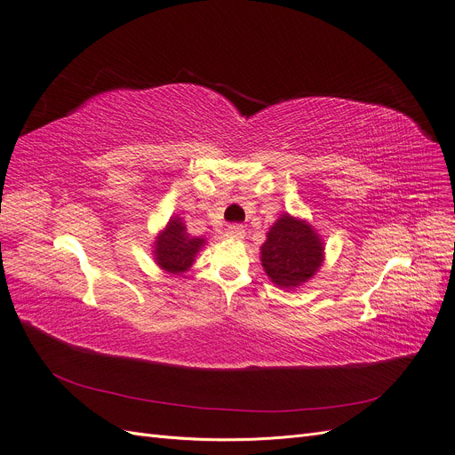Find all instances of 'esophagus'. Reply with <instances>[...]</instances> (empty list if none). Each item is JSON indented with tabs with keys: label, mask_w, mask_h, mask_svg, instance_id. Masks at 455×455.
Returning a JSON list of instances; mask_svg holds the SVG:
<instances>
[{
	"label": "esophagus",
	"mask_w": 455,
	"mask_h": 455,
	"mask_svg": "<svg viewBox=\"0 0 455 455\" xmlns=\"http://www.w3.org/2000/svg\"><path fill=\"white\" fill-rule=\"evenodd\" d=\"M227 235L232 237V240H243V237H245V227L243 225H228Z\"/></svg>",
	"instance_id": "34e87169"
}]
</instances>
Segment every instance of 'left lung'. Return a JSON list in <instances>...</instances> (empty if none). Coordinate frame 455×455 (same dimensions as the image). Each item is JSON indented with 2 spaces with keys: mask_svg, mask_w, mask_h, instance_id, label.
Here are the masks:
<instances>
[{
  "mask_svg": "<svg viewBox=\"0 0 455 455\" xmlns=\"http://www.w3.org/2000/svg\"><path fill=\"white\" fill-rule=\"evenodd\" d=\"M323 251V242L312 227L283 213L261 245V266L276 285L291 290L317 273Z\"/></svg>",
  "mask_w": 455,
  "mask_h": 455,
  "instance_id": "8db88e82",
  "label": "left lung"
}]
</instances>
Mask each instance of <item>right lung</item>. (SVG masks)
<instances>
[{
  "label": "right lung",
  "instance_id": "obj_1",
  "mask_svg": "<svg viewBox=\"0 0 455 455\" xmlns=\"http://www.w3.org/2000/svg\"><path fill=\"white\" fill-rule=\"evenodd\" d=\"M203 243L204 240H201V237H191L186 232L184 223L175 218L167 223L165 230L158 235V242L155 243V256L158 266L173 275L184 273L194 264V258Z\"/></svg>",
  "mask_w": 455,
  "mask_h": 455
}]
</instances>
